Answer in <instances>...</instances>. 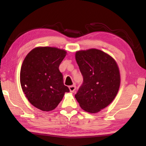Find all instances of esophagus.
Returning <instances> with one entry per match:
<instances>
[{
    "instance_id": "obj_1",
    "label": "esophagus",
    "mask_w": 146,
    "mask_h": 146,
    "mask_svg": "<svg viewBox=\"0 0 146 146\" xmlns=\"http://www.w3.org/2000/svg\"><path fill=\"white\" fill-rule=\"evenodd\" d=\"M69 89L71 92H74L76 90V85H71V86H69Z\"/></svg>"
}]
</instances>
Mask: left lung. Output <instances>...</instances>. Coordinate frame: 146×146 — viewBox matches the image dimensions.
<instances>
[{"instance_id":"obj_1","label":"left lung","mask_w":146,"mask_h":146,"mask_svg":"<svg viewBox=\"0 0 146 146\" xmlns=\"http://www.w3.org/2000/svg\"><path fill=\"white\" fill-rule=\"evenodd\" d=\"M76 61L83 82L75 97L82 109L97 113L107 107L119 91V67L110 55L97 49L78 51Z\"/></svg>"}]
</instances>
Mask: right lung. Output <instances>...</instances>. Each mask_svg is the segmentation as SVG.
Listing matches in <instances>:
<instances>
[{
    "mask_svg": "<svg viewBox=\"0 0 146 146\" xmlns=\"http://www.w3.org/2000/svg\"><path fill=\"white\" fill-rule=\"evenodd\" d=\"M66 54L56 48L38 47L24 59L20 73L21 87L27 100L38 109L54 110L64 93L70 92L59 70Z\"/></svg>",
    "mask_w": 146,
    "mask_h": 146,
    "instance_id": "right-lung-1",
    "label": "right lung"
}]
</instances>
